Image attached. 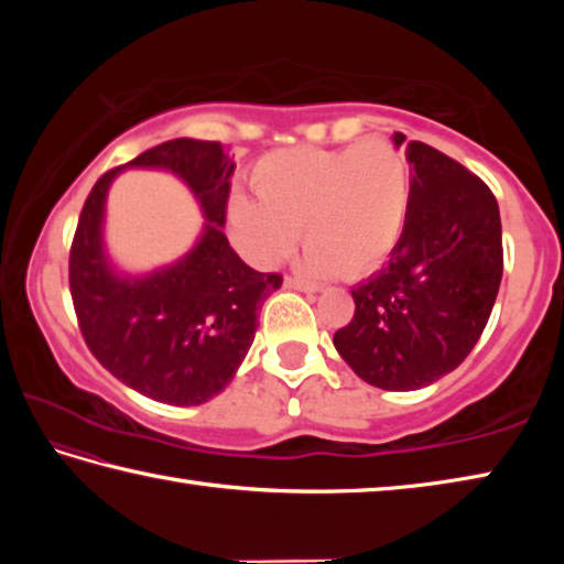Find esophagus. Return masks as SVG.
<instances>
[{
	"mask_svg": "<svg viewBox=\"0 0 564 564\" xmlns=\"http://www.w3.org/2000/svg\"><path fill=\"white\" fill-rule=\"evenodd\" d=\"M285 285H289V289H295V291H305V293H316L318 291L316 283L299 279V275H285Z\"/></svg>",
	"mask_w": 564,
	"mask_h": 564,
	"instance_id": "1",
	"label": "esophagus"
}]
</instances>
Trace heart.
I'll list each match as a JSON object with an SVG mask.
<instances>
[{"mask_svg": "<svg viewBox=\"0 0 564 564\" xmlns=\"http://www.w3.org/2000/svg\"><path fill=\"white\" fill-rule=\"evenodd\" d=\"M256 202L234 198L228 218L248 259H289L303 231L308 271L362 279L378 271L403 236L410 174L386 139L340 149L291 147L256 161Z\"/></svg>", "mask_w": 564, "mask_h": 564, "instance_id": "1", "label": "heart"}]
</instances>
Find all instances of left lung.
I'll return each instance as SVG.
<instances>
[{"label":"left lung","instance_id":"8db88e82","mask_svg":"<svg viewBox=\"0 0 564 564\" xmlns=\"http://www.w3.org/2000/svg\"><path fill=\"white\" fill-rule=\"evenodd\" d=\"M395 147L405 141L395 131ZM410 206L386 269L352 289L356 313L333 336L366 383L417 390L451 373L482 336L502 279L492 191L443 151L410 141Z\"/></svg>","mask_w":564,"mask_h":564}]
</instances>
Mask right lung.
I'll use <instances>...</instances> for the list:
<instances>
[{"instance_id":"1","label":"right lung","mask_w":564,"mask_h":564,"mask_svg":"<svg viewBox=\"0 0 564 564\" xmlns=\"http://www.w3.org/2000/svg\"><path fill=\"white\" fill-rule=\"evenodd\" d=\"M129 166L174 171L208 224L184 261L147 279H119L104 256L101 221L107 188L123 166L107 171L84 202L69 251L76 323L91 356L123 386L169 405L206 403L241 366L259 308L283 275L253 271L221 231L236 164L218 141H164Z\"/></svg>"}]
</instances>
